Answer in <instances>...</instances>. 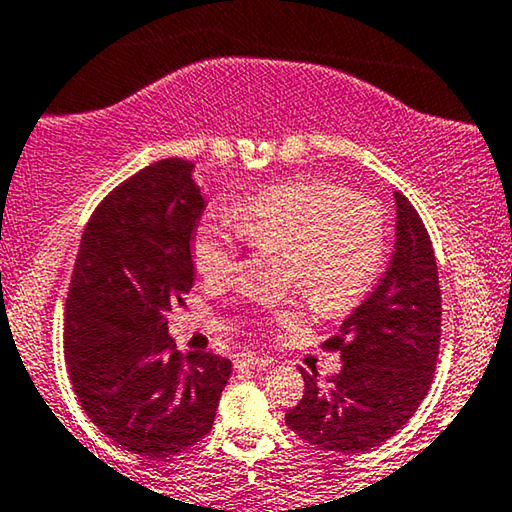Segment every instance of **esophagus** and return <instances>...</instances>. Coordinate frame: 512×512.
<instances>
[{
	"instance_id": "1",
	"label": "esophagus",
	"mask_w": 512,
	"mask_h": 512,
	"mask_svg": "<svg viewBox=\"0 0 512 512\" xmlns=\"http://www.w3.org/2000/svg\"><path fill=\"white\" fill-rule=\"evenodd\" d=\"M271 364H273L271 357L255 355V352H239V355H236V366H250V369H266V366H271Z\"/></svg>"
}]
</instances>
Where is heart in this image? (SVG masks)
Returning <instances> with one entry per match:
<instances>
[{
  "mask_svg": "<svg viewBox=\"0 0 512 512\" xmlns=\"http://www.w3.org/2000/svg\"><path fill=\"white\" fill-rule=\"evenodd\" d=\"M234 225L206 215L192 234V264L206 283L239 269L241 239L259 253H283L285 283L301 287L318 313L357 304L383 273L390 234L383 206L369 194L301 178L273 185L232 211ZM278 325L299 320L297 306L271 308Z\"/></svg>",
  "mask_w": 512,
  "mask_h": 512,
  "instance_id": "b5f03b06",
  "label": "heart"
}]
</instances>
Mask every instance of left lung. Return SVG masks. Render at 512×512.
I'll return each instance as SVG.
<instances>
[{"label": "left lung", "instance_id": "obj_1", "mask_svg": "<svg viewBox=\"0 0 512 512\" xmlns=\"http://www.w3.org/2000/svg\"><path fill=\"white\" fill-rule=\"evenodd\" d=\"M397 199V243L385 276L322 343L343 369L318 383L304 371V397L285 424L306 443L343 455L378 448L427 397L441 343V285L427 227L415 206Z\"/></svg>", "mask_w": 512, "mask_h": 512}]
</instances>
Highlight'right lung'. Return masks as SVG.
<instances>
[{"label":"right lung","mask_w":512,"mask_h":512,"mask_svg":"<svg viewBox=\"0 0 512 512\" xmlns=\"http://www.w3.org/2000/svg\"><path fill=\"white\" fill-rule=\"evenodd\" d=\"M181 157L148 164L106 194L85 227L64 313L74 392L104 436L167 459L213 427L232 362L176 350L167 313L194 283L190 241L204 213Z\"/></svg>","instance_id":"right-lung-1"}]
</instances>
